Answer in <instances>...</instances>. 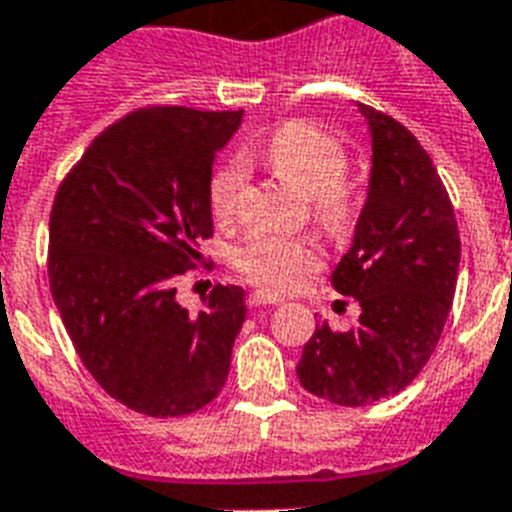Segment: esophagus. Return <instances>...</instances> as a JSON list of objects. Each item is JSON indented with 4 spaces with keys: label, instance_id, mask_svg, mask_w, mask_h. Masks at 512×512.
<instances>
[{
    "label": "esophagus",
    "instance_id": "obj_1",
    "mask_svg": "<svg viewBox=\"0 0 512 512\" xmlns=\"http://www.w3.org/2000/svg\"><path fill=\"white\" fill-rule=\"evenodd\" d=\"M284 299L268 292H252L249 294V307H268V305H281Z\"/></svg>",
    "mask_w": 512,
    "mask_h": 512
}]
</instances>
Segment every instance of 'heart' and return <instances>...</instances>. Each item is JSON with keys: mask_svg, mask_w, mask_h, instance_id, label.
<instances>
[{"mask_svg": "<svg viewBox=\"0 0 512 512\" xmlns=\"http://www.w3.org/2000/svg\"><path fill=\"white\" fill-rule=\"evenodd\" d=\"M260 160L278 178L310 197L315 220L331 234H344L360 213V191L347 178V149L342 139L310 120H289L278 126ZM247 168L228 162L210 181V207L218 220H231L239 210ZM234 265L252 284L268 292H294L321 268V252L307 239L252 236L236 249Z\"/></svg>", "mask_w": 512, "mask_h": 512, "instance_id": "1", "label": "heart"}]
</instances>
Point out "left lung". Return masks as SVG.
Listing matches in <instances>:
<instances>
[{
	"mask_svg": "<svg viewBox=\"0 0 512 512\" xmlns=\"http://www.w3.org/2000/svg\"><path fill=\"white\" fill-rule=\"evenodd\" d=\"M357 110L371 131V181L331 284L360 302V318L350 331H331L323 321L297 365L307 392L344 407L386 400L423 371L460 268L455 210L426 149L384 112Z\"/></svg>",
	"mask_w": 512,
	"mask_h": 512,
	"instance_id": "1",
	"label": "left lung"
}]
</instances>
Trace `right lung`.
Returning <instances> with one entry per match:
<instances>
[{"label": "right lung", "mask_w": 512, "mask_h": 512, "mask_svg": "<svg viewBox=\"0 0 512 512\" xmlns=\"http://www.w3.org/2000/svg\"><path fill=\"white\" fill-rule=\"evenodd\" d=\"M242 110L144 107L91 141L57 189L49 289L86 371L152 418L213 402L247 318L242 286H215L191 315L176 278L213 236V162Z\"/></svg>", "instance_id": "right-lung-1"}]
</instances>
